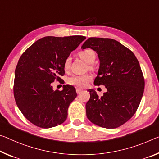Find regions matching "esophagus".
Returning a JSON list of instances; mask_svg holds the SVG:
<instances>
[{
    "label": "esophagus",
    "mask_w": 159,
    "mask_h": 159,
    "mask_svg": "<svg viewBox=\"0 0 159 159\" xmlns=\"http://www.w3.org/2000/svg\"><path fill=\"white\" fill-rule=\"evenodd\" d=\"M82 91H83L82 89H76V93H77V94H79V93H81Z\"/></svg>",
    "instance_id": "obj_1"
}]
</instances>
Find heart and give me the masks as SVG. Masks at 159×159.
Instances as JSON below:
<instances>
[{"instance_id":"obj_1","label":"heart","mask_w":159,"mask_h":159,"mask_svg":"<svg viewBox=\"0 0 159 159\" xmlns=\"http://www.w3.org/2000/svg\"><path fill=\"white\" fill-rule=\"evenodd\" d=\"M79 56L85 61L87 64H92L95 59V52L91 49H86L82 50L79 52ZM70 57H67L65 59L64 63V67L65 70H68L70 68ZM91 67V66H90ZM92 79V75L90 74H85V75H73L68 79V83L70 85H75V86L84 88L86 86L90 80Z\"/></svg>"}]
</instances>
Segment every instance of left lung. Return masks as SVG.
I'll return each instance as SVG.
<instances>
[{
    "label": "left lung",
    "mask_w": 159,
    "mask_h": 159,
    "mask_svg": "<svg viewBox=\"0 0 159 159\" xmlns=\"http://www.w3.org/2000/svg\"><path fill=\"white\" fill-rule=\"evenodd\" d=\"M86 48L96 52L100 60L94 84L107 89L101 97L93 89L88 90L87 117L100 127L115 129L131 119L140 104L144 79L139 63L131 50L112 39L90 37L81 47Z\"/></svg>",
    "instance_id": "8db88e82"
}]
</instances>
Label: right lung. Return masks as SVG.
Masks as SVG:
<instances>
[{
	"mask_svg": "<svg viewBox=\"0 0 159 159\" xmlns=\"http://www.w3.org/2000/svg\"><path fill=\"white\" fill-rule=\"evenodd\" d=\"M85 39L84 36L41 38L27 49L15 70L14 97L17 107L30 122L51 128L66 120L68 108L77 96L74 86L54 91L52 83L61 81L65 59Z\"/></svg>",
	"mask_w": 159,
	"mask_h": 159,
	"instance_id": "obj_1",
	"label": "right lung"
}]
</instances>
